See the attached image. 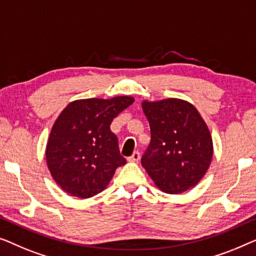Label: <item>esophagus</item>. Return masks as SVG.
Segmentation results:
<instances>
[{"instance_id": "obj_1", "label": "esophagus", "mask_w": 256, "mask_h": 256, "mask_svg": "<svg viewBox=\"0 0 256 256\" xmlns=\"http://www.w3.org/2000/svg\"><path fill=\"white\" fill-rule=\"evenodd\" d=\"M139 159H140V153L138 152V150H136V152L133 153L128 160L130 161V162H138Z\"/></svg>"}]
</instances>
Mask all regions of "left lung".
<instances>
[{
    "label": "left lung",
    "instance_id": "obj_1",
    "mask_svg": "<svg viewBox=\"0 0 256 256\" xmlns=\"http://www.w3.org/2000/svg\"><path fill=\"white\" fill-rule=\"evenodd\" d=\"M150 142L142 164L166 194L184 192L204 178L214 156L208 128L192 103L180 98L142 100Z\"/></svg>",
    "mask_w": 256,
    "mask_h": 256
}]
</instances>
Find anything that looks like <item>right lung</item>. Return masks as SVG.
<instances>
[{
  "mask_svg": "<svg viewBox=\"0 0 256 256\" xmlns=\"http://www.w3.org/2000/svg\"><path fill=\"white\" fill-rule=\"evenodd\" d=\"M134 102L131 96L70 102L53 124L46 164L56 184L78 198H90L106 188L126 160L111 132L114 117Z\"/></svg>",
  "mask_w": 256,
  "mask_h": 256,
  "instance_id": "obj_1",
  "label": "right lung"
}]
</instances>
